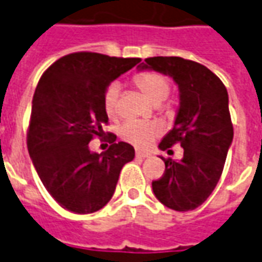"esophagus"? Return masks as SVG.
I'll list each match as a JSON object with an SVG mask.
<instances>
[{"mask_svg": "<svg viewBox=\"0 0 262 262\" xmlns=\"http://www.w3.org/2000/svg\"><path fill=\"white\" fill-rule=\"evenodd\" d=\"M136 156L137 157H142V159H146V157H150L151 154L148 151H143V150H136Z\"/></svg>", "mask_w": 262, "mask_h": 262, "instance_id": "obj_1", "label": "esophagus"}]
</instances>
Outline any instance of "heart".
Returning <instances> with one entry per match:
<instances>
[{
    "instance_id": "obj_1",
    "label": "heart",
    "mask_w": 262,
    "mask_h": 262,
    "mask_svg": "<svg viewBox=\"0 0 262 262\" xmlns=\"http://www.w3.org/2000/svg\"><path fill=\"white\" fill-rule=\"evenodd\" d=\"M135 85L143 92V95L154 105L163 102L170 94V81L157 71H142L133 77ZM119 84L111 82L103 92V111L111 120L119 116L118 109ZM161 133V126L157 122L144 120H127L119 127V136L125 142L137 147H146Z\"/></svg>"
}]
</instances>
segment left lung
<instances>
[{"label": "left lung", "instance_id": "1", "mask_svg": "<svg viewBox=\"0 0 262 262\" xmlns=\"http://www.w3.org/2000/svg\"><path fill=\"white\" fill-rule=\"evenodd\" d=\"M139 67L171 75L180 88L174 127L159 147L168 150L178 143L184 157L180 161L163 159L165 171L151 182L153 192L172 210H193L217 185L233 140L227 90L217 75L192 60L159 56Z\"/></svg>", "mask_w": 262, "mask_h": 262}]
</instances>
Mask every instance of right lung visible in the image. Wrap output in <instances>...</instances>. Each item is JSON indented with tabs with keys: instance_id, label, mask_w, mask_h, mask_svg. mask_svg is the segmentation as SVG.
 <instances>
[{
	"instance_id": "right-lung-1",
	"label": "right lung",
	"mask_w": 262,
	"mask_h": 262,
	"mask_svg": "<svg viewBox=\"0 0 262 262\" xmlns=\"http://www.w3.org/2000/svg\"><path fill=\"white\" fill-rule=\"evenodd\" d=\"M140 59L77 52L54 61L37 82L28 126V150L37 176L61 208L94 213L111 201L122 167L135 159L129 143L108 133L106 151L91 153L88 143L105 135L103 92L111 81Z\"/></svg>"
}]
</instances>
